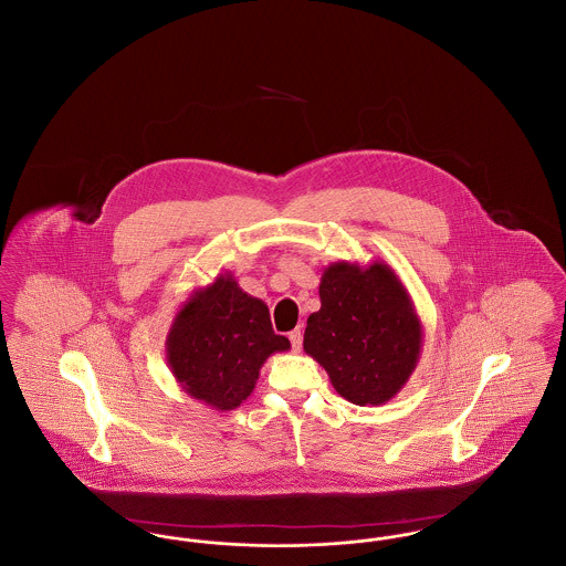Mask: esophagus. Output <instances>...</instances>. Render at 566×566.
I'll list each match as a JSON object with an SVG mask.
<instances>
[{"mask_svg":"<svg viewBox=\"0 0 566 566\" xmlns=\"http://www.w3.org/2000/svg\"><path fill=\"white\" fill-rule=\"evenodd\" d=\"M289 339H291V344H293V350H301V346H303V333H301V328L291 331V333H289Z\"/></svg>","mask_w":566,"mask_h":566,"instance_id":"obj_1","label":"esophagus"}]
</instances>
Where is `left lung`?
Wrapping results in <instances>:
<instances>
[{
    "label": "left lung",
    "instance_id": "8db88e82",
    "mask_svg": "<svg viewBox=\"0 0 566 566\" xmlns=\"http://www.w3.org/2000/svg\"><path fill=\"white\" fill-rule=\"evenodd\" d=\"M321 310L307 318L303 350L354 405L388 403L413 374L422 323L390 265L337 261L324 268Z\"/></svg>",
    "mask_w": 566,
    "mask_h": 566
}]
</instances>
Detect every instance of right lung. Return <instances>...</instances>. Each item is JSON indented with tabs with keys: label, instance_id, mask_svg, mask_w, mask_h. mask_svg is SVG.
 I'll list each match as a JSON object with an SVG mask.
<instances>
[{
	"label": "right lung",
	"instance_id": "add662e5",
	"mask_svg": "<svg viewBox=\"0 0 566 566\" xmlns=\"http://www.w3.org/2000/svg\"><path fill=\"white\" fill-rule=\"evenodd\" d=\"M291 342L271 328L270 307L243 293L231 271L195 289L169 326L165 356L180 388L218 411L252 395L261 367Z\"/></svg>",
	"mask_w": 566,
	"mask_h": 566
}]
</instances>
